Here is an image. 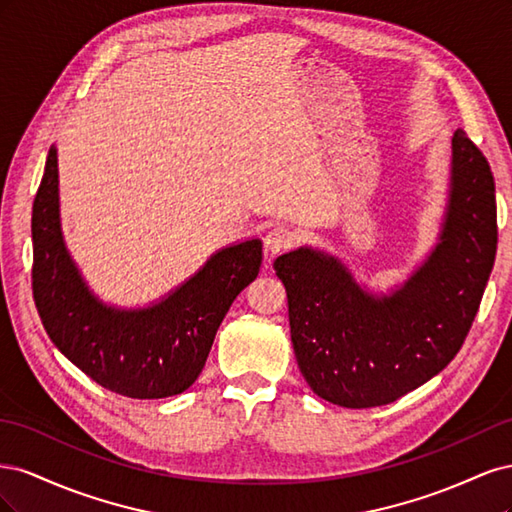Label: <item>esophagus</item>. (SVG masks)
Returning <instances> with one entry per match:
<instances>
[{
    "mask_svg": "<svg viewBox=\"0 0 512 512\" xmlns=\"http://www.w3.org/2000/svg\"><path fill=\"white\" fill-rule=\"evenodd\" d=\"M294 243V232L286 226H275L269 230V235L265 237V247L269 254H280Z\"/></svg>",
    "mask_w": 512,
    "mask_h": 512,
    "instance_id": "1",
    "label": "esophagus"
}]
</instances>
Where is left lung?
I'll return each mask as SVG.
<instances>
[{
  "mask_svg": "<svg viewBox=\"0 0 512 512\" xmlns=\"http://www.w3.org/2000/svg\"><path fill=\"white\" fill-rule=\"evenodd\" d=\"M495 247L491 168L457 130L440 243L397 292L369 294L335 256L312 247L277 258L294 356L312 391L344 408H374L440 374L472 327Z\"/></svg>",
  "mask_w": 512,
  "mask_h": 512,
  "instance_id": "1",
  "label": "left lung"
}]
</instances>
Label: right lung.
I'll return each mask as SVG.
<instances>
[{"label": "right lung", "mask_w": 512, "mask_h": 512, "mask_svg": "<svg viewBox=\"0 0 512 512\" xmlns=\"http://www.w3.org/2000/svg\"><path fill=\"white\" fill-rule=\"evenodd\" d=\"M32 239L34 301L51 342L104 389L134 399L190 389L232 301L256 280L262 262L260 239H250L213 254L156 305H104L83 282L61 235L55 147L34 200Z\"/></svg>", "instance_id": "right-lung-1"}]
</instances>
